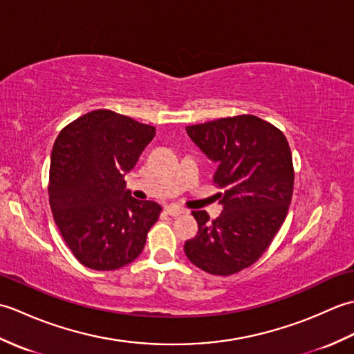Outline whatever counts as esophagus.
Wrapping results in <instances>:
<instances>
[{
    "instance_id": "obj_1",
    "label": "esophagus",
    "mask_w": 354,
    "mask_h": 354,
    "mask_svg": "<svg viewBox=\"0 0 354 354\" xmlns=\"http://www.w3.org/2000/svg\"><path fill=\"white\" fill-rule=\"evenodd\" d=\"M165 213H167L169 216L176 217V216H181V214H184V213H185V209L179 208L178 205H169V207H165Z\"/></svg>"
}]
</instances>
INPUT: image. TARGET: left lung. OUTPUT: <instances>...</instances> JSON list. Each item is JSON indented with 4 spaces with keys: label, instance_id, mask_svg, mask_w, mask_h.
Returning <instances> with one entry per match:
<instances>
[{
    "label": "left lung",
    "instance_id": "8db88e82",
    "mask_svg": "<svg viewBox=\"0 0 354 354\" xmlns=\"http://www.w3.org/2000/svg\"><path fill=\"white\" fill-rule=\"evenodd\" d=\"M209 160L217 162L213 183L223 205L209 221L192 212L196 237L187 240L185 255L213 275H232L265 252L283 225L293 193V164L283 132L255 115H237L185 127Z\"/></svg>",
    "mask_w": 354,
    "mask_h": 354
}]
</instances>
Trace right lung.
<instances>
[{
    "label": "right lung",
    "mask_w": 354,
    "mask_h": 354,
    "mask_svg": "<svg viewBox=\"0 0 354 354\" xmlns=\"http://www.w3.org/2000/svg\"><path fill=\"white\" fill-rule=\"evenodd\" d=\"M155 127L109 109L74 120L51 150L48 196L59 231L82 265L120 269L138 257L161 205L124 190V175Z\"/></svg>",
    "instance_id": "obj_1"
}]
</instances>
